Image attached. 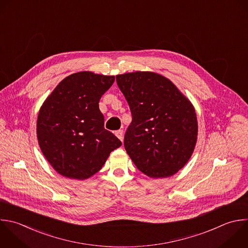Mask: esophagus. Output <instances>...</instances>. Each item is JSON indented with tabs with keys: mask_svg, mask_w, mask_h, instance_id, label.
<instances>
[{
	"mask_svg": "<svg viewBox=\"0 0 248 248\" xmlns=\"http://www.w3.org/2000/svg\"><path fill=\"white\" fill-rule=\"evenodd\" d=\"M115 136H116L121 141H123V139H124V132H123V130H118V131H116V132H115Z\"/></svg>",
	"mask_w": 248,
	"mask_h": 248,
	"instance_id": "esophagus-1",
	"label": "esophagus"
}]
</instances>
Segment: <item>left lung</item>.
<instances>
[{
    "instance_id": "1",
    "label": "left lung",
    "mask_w": 248,
    "mask_h": 248,
    "mask_svg": "<svg viewBox=\"0 0 248 248\" xmlns=\"http://www.w3.org/2000/svg\"><path fill=\"white\" fill-rule=\"evenodd\" d=\"M133 120L124 138L125 149L145 175L175 174L191 158L198 138L195 108L166 77L153 72L116 76Z\"/></svg>"
}]
</instances>
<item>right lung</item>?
Segmentation results:
<instances>
[{"mask_svg":"<svg viewBox=\"0 0 248 248\" xmlns=\"http://www.w3.org/2000/svg\"><path fill=\"white\" fill-rule=\"evenodd\" d=\"M114 76L79 72L65 78L46 99L37 120L40 148L61 175L84 180L98 172L122 142L104 127L101 97Z\"/></svg>","mask_w":248,"mask_h":248,"instance_id":"1","label":"right lung"}]
</instances>
